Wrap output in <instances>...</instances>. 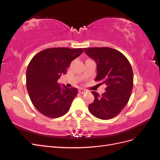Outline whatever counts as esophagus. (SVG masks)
Segmentation results:
<instances>
[{
  "label": "esophagus",
  "instance_id": "34e87169",
  "mask_svg": "<svg viewBox=\"0 0 160 160\" xmlns=\"http://www.w3.org/2000/svg\"><path fill=\"white\" fill-rule=\"evenodd\" d=\"M79 93H81V94H85L87 93V91L85 90V89H79Z\"/></svg>",
  "mask_w": 160,
  "mask_h": 160
}]
</instances>
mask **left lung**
<instances>
[{
  "label": "left lung",
  "mask_w": 160,
  "mask_h": 160,
  "mask_svg": "<svg viewBox=\"0 0 160 160\" xmlns=\"http://www.w3.org/2000/svg\"><path fill=\"white\" fill-rule=\"evenodd\" d=\"M83 49L97 63L98 75L95 81L107 86L101 95L91 92L95 99L89 105V110L97 118L112 119L122 111L130 98L133 85L132 67L125 55L116 49L109 47Z\"/></svg>",
  "instance_id": "left-lung-1"
}]
</instances>
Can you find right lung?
I'll return each instance as SVG.
<instances>
[{"label": "right lung", "mask_w": 160, "mask_h": 160, "mask_svg": "<svg viewBox=\"0 0 160 160\" xmlns=\"http://www.w3.org/2000/svg\"><path fill=\"white\" fill-rule=\"evenodd\" d=\"M83 51L82 48H49L32 57L26 72L27 89L32 103L42 115L57 118L69 110L78 90L62 88L57 80Z\"/></svg>", "instance_id": "1"}]
</instances>
